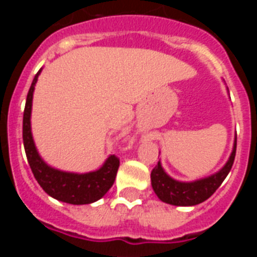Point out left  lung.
Instances as JSON below:
<instances>
[{
	"label": "left lung",
	"mask_w": 257,
	"mask_h": 257,
	"mask_svg": "<svg viewBox=\"0 0 257 257\" xmlns=\"http://www.w3.org/2000/svg\"><path fill=\"white\" fill-rule=\"evenodd\" d=\"M235 149H237V140L234 142V148L231 152L230 158L217 174L193 183H180L174 180L163 171L162 166L158 162L151 174L153 190L161 201L170 205L194 206L202 203L216 192L224 179L228 176L231 166L234 163Z\"/></svg>",
	"instance_id": "1"
}]
</instances>
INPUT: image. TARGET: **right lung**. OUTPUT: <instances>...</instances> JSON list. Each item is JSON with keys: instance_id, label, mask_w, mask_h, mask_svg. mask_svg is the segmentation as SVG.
I'll return each mask as SVG.
<instances>
[{"instance_id": "right-lung-1", "label": "right lung", "mask_w": 257, "mask_h": 257, "mask_svg": "<svg viewBox=\"0 0 257 257\" xmlns=\"http://www.w3.org/2000/svg\"><path fill=\"white\" fill-rule=\"evenodd\" d=\"M38 74L40 72L32 81L31 88L27 95L24 114H23V143L32 172L42 189L52 198L70 205L92 203L100 199L112 188L119 167V158L113 154L105 161L101 169L82 175L51 169L41 160V157L36 151L31 133L32 97H33V90L37 82Z\"/></svg>"}]
</instances>
